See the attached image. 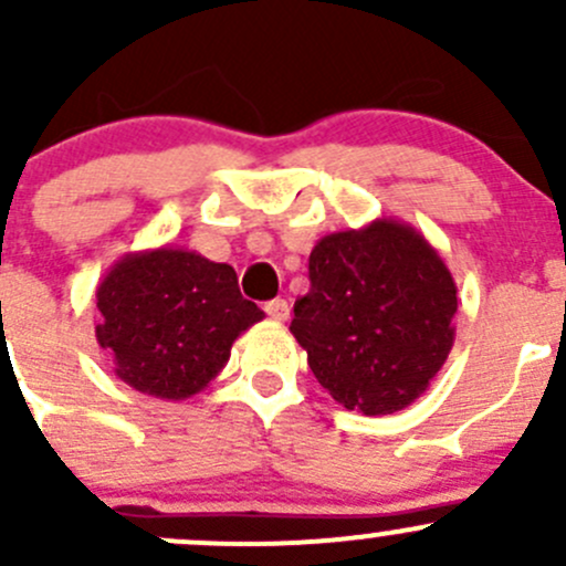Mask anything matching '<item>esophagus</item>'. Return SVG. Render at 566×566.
<instances>
[{
	"label": "esophagus",
	"mask_w": 566,
	"mask_h": 566,
	"mask_svg": "<svg viewBox=\"0 0 566 566\" xmlns=\"http://www.w3.org/2000/svg\"><path fill=\"white\" fill-rule=\"evenodd\" d=\"M265 312H268V317H271V319H279V323H284V319L290 317V304L284 298H273V301H268V304H265Z\"/></svg>",
	"instance_id": "esophagus-1"
}]
</instances>
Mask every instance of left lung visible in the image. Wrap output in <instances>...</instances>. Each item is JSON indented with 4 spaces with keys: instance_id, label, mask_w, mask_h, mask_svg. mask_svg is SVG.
Instances as JSON below:
<instances>
[{
    "instance_id": "8db88e82",
    "label": "left lung",
    "mask_w": 566,
    "mask_h": 566,
    "mask_svg": "<svg viewBox=\"0 0 566 566\" xmlns=\"http://www.w3.org/2000/svg\"><path fill=\"white\" fill-rule=\"evenodd\" d=\"M310 293L290 331L347 410L389 416L427 391L454 345L458 284L416 227L375 219L310 254Z\"/></svg>"
}]
</instances>
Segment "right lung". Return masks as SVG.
Segmentation results:
<instances>
[{
	"label": "right lung",
	"instance_id": "1",
	"mask_svg": "<svg viewBox=\"0 0 566 566\" xmlns=\"http://www.w3.org/2000/svg\"><path fill=\"white\" fill-rule=\"evenodd\" d=\"M95 301V336L114 375L172 402L202 391L230 361L232 342L265 317L241 295L235 268L175 247L119 256Z\"/></svg>",
	"mask_w": 566,
	"mask_h": 566
}]
</instances>
